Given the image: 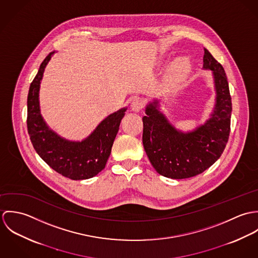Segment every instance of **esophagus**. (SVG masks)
<instances>
[{"instance_id": "obj_1", "label": "esophagus", "mask_w": 258, "mask_h": 258, "mask_svg": "<svg viewBox=\"0 0 258 258\" xmlns=\"http://www.w3.org/2000/svg\"><path fill=\"white\" fill-rule=\"evenodd\" d=\"M143 107H144L143 99H141L139 97H136L135 99H133V101L131 103V109L132 110L138 112V111L142 110Z\"/></svg>"}]
</instances>
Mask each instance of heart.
<instances>
[{
  "label": "heart",
  "instance_id": "obj_1",
  "mask_svg": "<svg viewBox=\"0 0 258 258\" xmlns=\"http://www.w3.org/2000/svg\"><path fill=\"white\" fill-rule=\"evenodd\" d=\"M185 66H186V61H184V60H180V61H178V63L176 64V71L177 72H182V71H184V69H185Z\"/></svg>",
  "mask_w": 258,
  "mask_h": 258
}]
</instances>
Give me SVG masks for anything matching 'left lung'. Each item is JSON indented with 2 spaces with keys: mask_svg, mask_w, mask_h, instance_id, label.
<instances>
[{
  "mask_svg": "<svg viewBox=\"0 0 258 258\" xmlns=\"http://www.w3.org/2000/svg\"><path fill=\"white\" fill-rule=\"evenodd\" d=\"M204 69L214 72L217 89L216 110L206 124L195 132H178L156 109L157 101L149 104L143 120V145L155 170L171 179H186L202 174L220 157L230 132L231 97L224 70L204 48Z\"/></svg>",
  "mask_w": 258,
  "mask_h": 258,
  "instance_id": "1",
  "label": "left lung"
}]
</instances>
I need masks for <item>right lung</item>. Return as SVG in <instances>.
Returning <instances> with one entry per match:
<instances>
[{
	"label": "right lung",
	"mask_w": 258,
	"mask_h": 258,
	"mask_svg": "<svg viewBox=\"0 0 258 258\" xmlns=\"http://www.w3.org/2000/svg\"><path fill=\"white\" fill-rule=\"evenodd\" d=\"M52 53L43 59L30 86L27 117L30 139L38 156L55 172L72 180L89 179L105 168L126 109L111 114L82 142L66 141L50 131L39 113L38 89L44 68Z\"/></svg>",
	"instance_id": "obj_1"
}]
</instances>
